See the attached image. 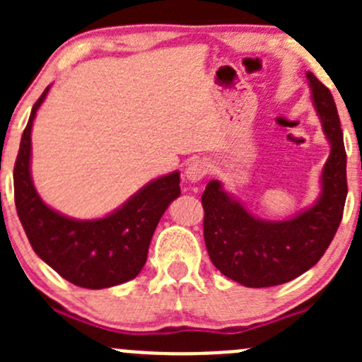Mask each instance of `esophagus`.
Wrapping results in <instances>:
<instances>
[{
  "mask_svg": "<svg viewBox=\"0 0 362 362\" xmlns=\"http://www.w3.org/2000/svg\"><path fill=\"white\" fill-rule=\"evenodd\" d=\"M208 170H210V163H208L206 159L196 158L187 164V168H185L184 171V177L187 178L189 182H194L196 184V182H202L203 178L206 177Z\"/></svg>",
  "mask_w": 362,
  "mask_h": 362,
  "instance_id": "obj_1",
  "label": "esophagus"
}]
</instances>
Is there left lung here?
Masks as SVG:
<instances>
[{"instance_id": "obj_1", "label": "left lung", "mask_w": 362, "mask_h": 362, "mask_svg": "<svg viewBox=\"0 0 362 362\" xmlns=\"http://www.w3.org/2000/svg\"><path fill=\"white\" fill-rule=\"evenodd\" d=\"M313 107L331 144L322 168V191L315 204L289 221H262L222 189L208 182L202 196L204 243L215 268L245 287H273L294 280L319 262L333 242L346 199V154L331 90L306 73Z\"/></svg>"}]
</instances>
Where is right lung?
<instances>
[{
  "label": "right lung",
  "instance_id": "obj_1",
  "mask_svg": "<svg viewBox=\"0 0 362 362\" xmlns=\"http://www.w3.org/2000/svg\"><path fill=\"white\" fill-rule=\"evenodd\" d=\"M49 87L33 107L13 166L17 215L42 261L68 282L107 289L133 280L147 261L148 245L168 204L180 196V173L148 182L110 215L76 221L42 202L31 178V127Z\"/></svg>",
  "mask_w": 362,
  "mask_h": 362
}]
</instances>
